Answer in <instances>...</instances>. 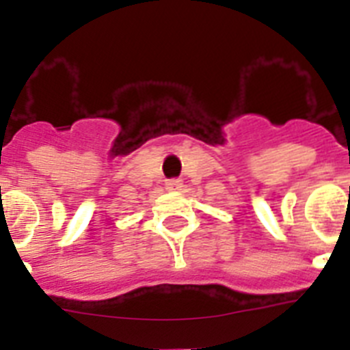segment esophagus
Returning a JSON list of instances; mask_svg holds the SVG:
<instances>
[{"label": "esophagus", "mask_w": 350, "mask_h": 350, "mask_svg": "<svg viewBox=\"0 0 350 350\" xmlns=\"http://www.w3.org/2000/svg\"><path fill=\"white\" fill-rule=\"evenodd\" d=\"M166 189H168V191H180L182 189V180H180V178H170V180H166Z\"/></svg>", "instance_id": "obj_1"}]
</instances>
